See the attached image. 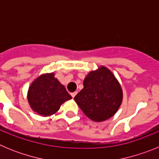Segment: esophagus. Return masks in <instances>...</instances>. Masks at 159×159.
I'll return each mask as SVG.
<instances>
[{
  "instance_id": "1",
  "label": "esophagus",
  "mask_w": 159,
  "mask_h": 159,
  "mask_svg": "<svg viewBox=\"0 0 159 159\" xmlns=\"http://www.w3.org/2000/svg\"><path fill=\"white\" fill-rule=\"evenodd\" d=\"M77 94V92H72V93H71V96H72V98H74V97L75 96V95H76Z\"/></svg>"
}]
</instances>
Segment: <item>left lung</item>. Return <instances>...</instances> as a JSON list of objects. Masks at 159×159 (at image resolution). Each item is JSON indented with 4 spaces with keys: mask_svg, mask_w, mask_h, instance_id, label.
Returning a JSON list of instances; mask_svg holds the SVG:
<instances>
[{
    "mask_svg": "<svg viewBox=\"0 0 159 159\" xmlns=\"http://www.w3.org/2000/svg\"><path fill=\"white\" fill-rule=\"evenodd\" d=\"M74 99L90 119L102 122L119 110L123 101V89L111 70L100 66L86 75L84 88Z\"/></svg>",
    "mask_w": 159,
    "mask_h": 159,
    "instance_id": "obj_1",
    "label": "left lung"
}]
</instances>
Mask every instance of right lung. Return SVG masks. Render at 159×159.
<instances>
[{
    "instance_id": "add662e5",
    "label": "right lung",
    "mask_w": 159,
    "mask_h": 159,
    "mask_svg": "<svg viewBox=\"0 0 159 159\" xmlns=\"http://www.w3.org/2000/svg\"><path fill=\"white\" fill-rule=\"evenodd\" d=\"M31 108L41 116H49L58 111L60 106L71 99L65 87L53 72L44 73L31 84L27 94Z\"/></svg>"
}]
</instances>
